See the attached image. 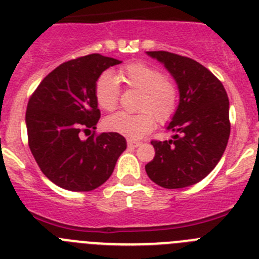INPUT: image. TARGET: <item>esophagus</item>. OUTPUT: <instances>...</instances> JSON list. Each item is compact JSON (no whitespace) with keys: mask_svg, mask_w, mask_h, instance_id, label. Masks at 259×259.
I'll return each mask as SVG.
<instances>
[{"mask_svg":"<svg viewBox=\"0 0 259 259\" xmlns=\"http://www.w3.org/2000/svg\"><path fill=\"white\" fill-rule=\"evenodd\" d=\"M127 145L130 146V148H137V146L141 145V143L140 141L132 140V139H127Z\"/></svg>","mask_w":259,"mask_h":259,"instance_id":"1","label":"esophagus"}]
</instances>
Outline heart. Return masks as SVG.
I'll list each match as a JSON object with an SVG mask.
<instances>
[{
  "label": "heart",
  "mask_w": 259,
  "mask_h": 259,
  "mask_svg": "<svg viewBox=\"0 0 259 259\" xmlns=\"http://www.w3.org/2000/svg\"><path fill=\"white\" fill-rule=\"evenodd\" d=\"M119 79L128 88L141 92L143 96L137 104L140 113H116L107 116L105 120L107 130L128 139H140L155 127V119L163 124L172 118L179 102V88L159 68L146 63H131L120 68ZM95 97L98 106L105 111L118 107V80L111 72H104L98 77Z\"/></svg>",
  "instance_id": "1"
}]
</instances>
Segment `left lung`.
<instances>
[{"instance_id":"8db88e82","label":"left lung","mask_w":259,"mask_h":259,"mask_svg":"<svg viewBox=\"0 0 259 259\" xmlns=\"http://www.w3.org/2000/svg\"><path fill=\"white\" fill-rule=\"evenodd\" d=\"M163 63L179 88V105L167 130L171 140H153L155 155L145 166L150 180L167 189L206 178L221 161L230 137V102L223 84L194 59L170 52H146Z\"/></svg>"}]
</instances>
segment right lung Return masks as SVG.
Segmentation results:
<instances>
[{"label":"right lung","instance_id":"right-lung-1","mask_svg":"<svg viewBox=\"0 0 259 259\" xmlns=\"http://www.w3.org/2000/svg\"><path fill=\"white\" fill-rule=\"evenodd\" d=\"M122 63L101 54L65 62L38 84L27 105L28 145L40 170L67 191L89 192L109 179L127 148L116 132L81 140L96 130L101 116L95 97L97 79L106 68Z\"/></svg>","mask_w":259,"mask_h":259}]
</instances>
